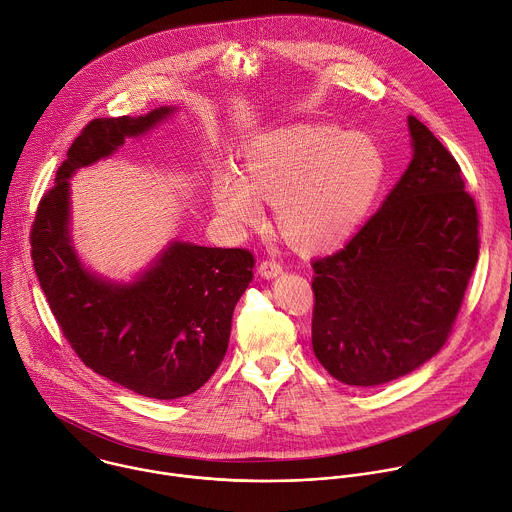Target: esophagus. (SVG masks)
<instances>
[{"mask_svg":"<svg viewBox=\"0 0 512 512\" xmlns=\"http://www.w3.org/2000/svg\"><path fill=\"white\" fill-rule=\"evenodd\" d=\"M280 272H282V264L276 262V260H270V258L262 260L260 266H258V274H260L262 278H274V276H278Z\"/></svg>","mask_w":512,"mask_h":512,"instance_id":"1","label":"esophagus"}]
</instances>
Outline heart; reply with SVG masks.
I'll list each match as a JSON object with an SVG mask.
<instances>
[{
  "instance_id": "b5f03b06",
  "label": "heart",
  "mask_w": 512,
  "mask_h": 512,
  "mask_svg": "<svg viewBox=\"0 0 512 512\" xmlns=\"http://www.w3.org/2000/svg\"><path fill=\"white\" fill-rule=\"evenodd\" d=\"M383 155L365 135L331 125H290L262 133L240 155V175L218 169L212 199L234 228L262 220L274 203L282 238L317 252L345 242L367 216L383 181Z\"/></svg>"
}]
</instances>
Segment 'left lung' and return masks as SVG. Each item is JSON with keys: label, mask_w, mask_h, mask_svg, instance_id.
Masks as SVG:
<instances>
[{"label": "left lung", "mask_w": 512, "mask_h": 512, "mask_svg": "<svg viewBox=\"0 0 512 512\" xmlns=\"http://www.w3.org/2000/svg\"><path fill=\"white\" fill-rule=\"evenodd\" d=\"M407 125L412 163L347 246L313 262V351L347 385H381L432 359L478 260L458 161L416 117Z\"/></svg>", "instance_id": "obj_1"}]
</instances>
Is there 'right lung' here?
Wrapping results in <instances>:
<instances>
[{"label":"right lung","mask_w":512,"mask_h":512,"mask_svg":"<svg viewBox=\"0 0 512 512\" xmlns=\"http://www.w3.org/2000/svg\"><path fill=\"white\" fill-rule=\"evenodd\" d=\"M173 109L145 117L94 119L70 145L32 224V260L62 335L94 373L139 395L177 399L197 391L220 367L234 306L252 280L244 248L171 242L131 284L96 278L68 234L76 169L117 151L125 137L153 129Z\"/></svg>","instance_id":"add662e5"}]
</instances>
